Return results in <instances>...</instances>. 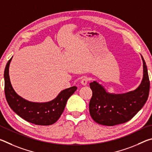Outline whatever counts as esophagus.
Segmentation results:
<instances>
[{
  "instance_id": "34e87169",
  "label": "esophagus",
  "mask_w": 152,
  "mask_h": 152,
  "mask_svg": "<svg viewBox=\"0 0 152 152\" xmlns=\"http://www.w3.org/2000/svg\"><path fill=\"white\" fill-rule=\"evenodd\" d=\"M88 80H89L88 78H87V77H84V78L81 80V84H82V85L85 86V85H86L87 83H88Z\"/></svg>"
}]
</instances>
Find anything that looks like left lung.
<instances>
[{"label":"left lung","mask_w":152,"mask_h":152,"mask_svg":"<svg viewBox=\"0 0 152 152\" xmlns=\"http://www.w3.org/2000/svg\"><path fill=\"white\" fill-rule=\"evenodd\" d=\"M143 75L140 85L133 91L124 94H112L97 82L90 83L92 96L89 103V112L99 124L113 126L132 119L147 101L150 92L148 68L143 56Z\"/></svg>","instance_id":"1"}]
</instances>
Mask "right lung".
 Here are the masks:
<instances>
[{"mask_svg": "<svg viewBox=\"0 0 152 152\" xmlns=\"http://www.w3.org/2000/svg\"><path fill=\"white\" fill-rule=\"evenodd\" d=\"M12 58L4 69V93L7 101L13 111L27 121L38 125H50L56 123L62 114L67 101L77 90L76 86L63 90L57 97L47 102L28 101L18 95L10 81L9 69Z\"/></svg>", "mask_w": 152, "mask_h": 152, "instance_id": "1", "label": "right lung"}]
</instances>
